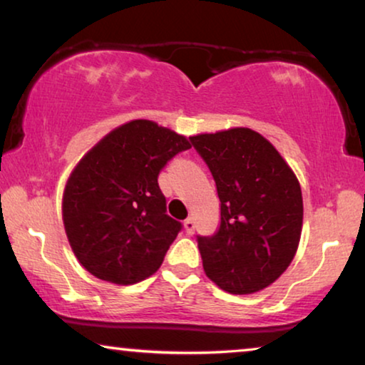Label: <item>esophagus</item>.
<instances>
[{"label": "esophagus", "mask_w": 365, "mask_h": 365, "mask_svg": "<svg viewBox=\"0 0 365 365\" xmlns=\"http://www.w3.org/2000/svg\"><path fill=\"white\" fill-rule=\"evenodd\" d=\"M183 227H185V232H187L188 235H192V233L195 232V222H193V218L190 217V218L185 220Z\"/></svg>", "instance_id": "obj_1"}]
</instances>
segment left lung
I'll use <instances>...</instances> for the list:
<instances>
[{
	"mask_svg": "<svg viewBox=\"0 0 365 365\" xmlns=\"http://www.w3.org/2000/svg\"><path fill=\"white\" fill-rule=\"evenodd\" d=\"M217 183L220 227L197 236L203 269L232 294L264 289L294 258L302 230L299 182L261 133L236 129L190 137Z\"/></svg>",
	"mask_w": 365,
	"mask_h": 365,
	"instance_id": "obj_1",
	"label": "left lung"
}]
</instances>
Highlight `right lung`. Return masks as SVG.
<instances>
[{
    "label": "right lung",
    "instance_id": "1",
    "mask_svg": "<svg viewBox=\"0 0 365 365\" xmlns=\"http://www.w3.org/2000/svg\"><path fill=\"white\" fill-rule=\"evenodd\" d=\"M188 148L183 135L138 119L82 157L66 183L63 220L76 258L91 274L133 284L160 268L182 223L167 215L158 173Z\"/></svg>",
    "mask_w": 365,
    "mask_h": 365
}]
</instances>
